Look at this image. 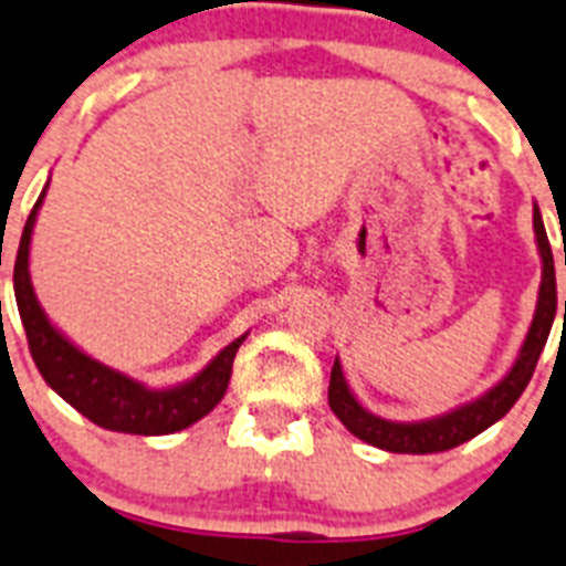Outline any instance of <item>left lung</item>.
Here are the masks:
<instances>
[{
  "mask_svg": "<svg viewBox=\"0 0 566 566\" xmlns=\"http://www.w3.org/2000/svg\"><path fill=\"white\" fill-rule=\"evenodd\" d=\"M533 224H535V239H538L541 261H544V279H541V293H538V311H535L533 327L526 334L524 348L517 354V363L512 365V371L497 382L489 394H483L481 400L469 402V406L458 408L452 415L437 417V420L426 422H391L382 417H374L371 411H365L359 402L354 400L348 382L342 377L339 359L331 368V386H327V402L331 411L342 420V426L354 437L365 440V443L386 449V452L397 454H431V452H446L454 446L467 443L481 431H486L492 422L501 420L506 411L517 402V397L524 394L530 386V379L535 374L538 356L547 345L549 327L555 319V307H558V293H555V264H553V250H549L547 230L541 221L538 207L533 210ZM566 264V253H564ZM564 322H566V302H564Z\"/></svg>",
  "mask_w": 566,
  "mask_h": 566,
  "instance_id": "left-lung-1",
  "label": "left lung"
}]
</instances>
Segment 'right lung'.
I'll use <instances>...</instances> for the list:
<instances>
[{
    "label": "right lung",
    "instance_id": "right-lung-1",
    "mask_svg": "<svg viewBox=\"0 0 566 566\" xmlns=\"http://www.w3.org/2000/svg\"><path fill=\"white\" fill-rule=\"evenodd\" d=\"M42 195L28 216L22 239H19L17 261H13L17 307L19 316H22V327H25L28 348H31L42 379L69 406L77 408L80 415L108 431L172 434V431L187 429L195 420H201L203 415H210L230 386L232 359H235V350L244 342V336L230 342L198 377L178 388H166V391H149L135 379L123 377L106 365H99L92 356H85L63 334H56L54 325L45 319L36 296H33L31 275H28V244H31L33 221H36Z\"/></svg>",
    "mask_w": 566,
    "mask_h": 566
}]
</instances>
